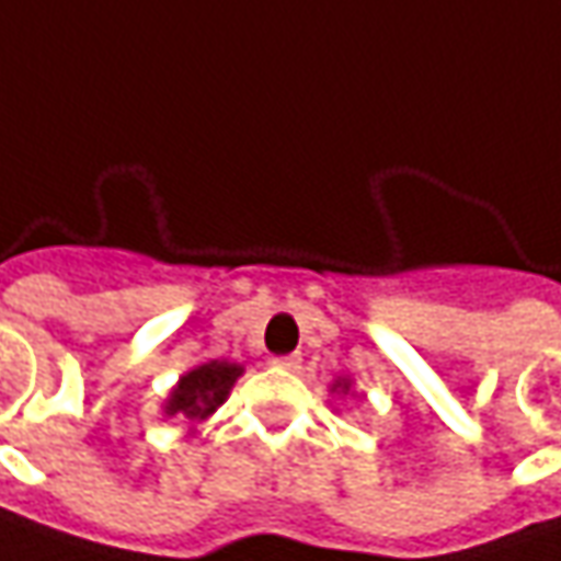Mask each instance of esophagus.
<instances>
[{"mask_svg":"<svg viewBox=\"0 0 561 561\" xmlns=\"http://www.w3.org/2000/svg\"><path fill=\"white\" fill-rule=\"evenodd\" d=\"M273 366H279V369H288V373H295L300 366L298 354H288V357H273Z\"/></svg>","mask_w":561,"mask_h":561,"instance_id":"esophagus-1","label":"esophagus"}]
</instances>
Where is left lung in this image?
Returning a JSON list of instances; mask_svg holds the SVG:
<instances>
[{
	"label": "left lung",
	"instance_id": "left-lung-1",
	"mask_svg": "<svg viewBox=\"0 0 561 561\" xmlns=\"http://www.w3.org/2000/svg\"><path fill=\"white\" fill-rule=\"evenodd\" d=\"M329 391H332V394H351V391H354V381H351V378L339 376L335 381H332V385H329Z\"/></svg>",
	"mask_w": 561,
	"mask_h": 561
}]
</instances>
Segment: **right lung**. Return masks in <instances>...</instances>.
I'll use <instances>...</instances> for the list:
<instances>
[{"instance_id":"obj_1","label":"right lung","mask_w":561,"mask_h":561,"mask_svg":"<svg viewBox=\"0 0 561 561\" xmlns=\"http://www.w3.org/2000/svg\"><path fill=\"white\" fill-rule=\"evenodd\" d=\"M242 373V363H229V359L198 363L188 373H183L180 381L170 388V394L161 403V413L170 415V419L180 415L183 422H188V435H195V425L220 410Z\"/></svg>"}]
</instances>
